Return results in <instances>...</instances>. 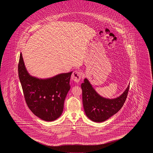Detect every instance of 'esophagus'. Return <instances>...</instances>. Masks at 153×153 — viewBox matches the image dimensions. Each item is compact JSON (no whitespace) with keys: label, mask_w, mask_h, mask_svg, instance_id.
<instances>
[{"label":"esophagus","mask_w":153,"mask_h":153,"mask_svg":"<svg viewBox=\"0 0 153 153\" xmlns=\"http://www.w3.org/2000/svg\"><path fill=\"white\" fill-rule=\"evenodd\" d=\"M81 78V73L78 71H74L72 75V79L73 80L78 82L80 80Z\"/></svg>","instance_id":"esophagus-1"}]
</instances>
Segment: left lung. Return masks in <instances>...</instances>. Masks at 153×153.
I'll use <instances>...</instances> for the list:
<instances>
[{"label":"left lung","mask_w":153,"mask_h":153,"mask_svg":"<svg viewBox=\"0 0 153 153\" xmlns=\"http://www.w3.org/2000/svg\"><path fill=\"white\" fill-rule=\"evenodd\" d=\"M130 84L120 96L113 99L102 97L95 91L88 79L81 85L85 113L91 120L101 123L107 120L123 107L127 98Z\"/></svg>","instance_id":"8db88e82"}]
</instances>
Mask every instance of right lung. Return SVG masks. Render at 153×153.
<instances>
[{
	"label": "right lung",
	"mask_w": 153,
	"mask_h": 153,
	"mask_svg": "<svg viewBox=\"0 0 153 153\" xmlns=\"http://www.w3.org/2000/svg\"><path fill=\"white\" fill-rule=\"evenodd\" d=\"M18 72L26 103L33 113L46 121L58 119L63 112L65 97L71 88L69 82L73 72L47 79L33 76L27 71L21 53Z\"/></svg>",
	"instance_id": "1"
}]
</instances>
